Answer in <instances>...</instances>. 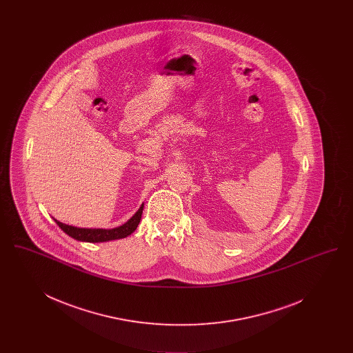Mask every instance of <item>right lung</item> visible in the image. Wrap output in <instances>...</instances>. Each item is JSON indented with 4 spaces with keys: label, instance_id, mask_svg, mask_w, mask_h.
<instances>
[{
    "label": "right lung",
    "instance_id": "obj_1",
    "mask_svg": "<svg viewBox=\"0 0 353 353\" xmlns=\"http://www.w3.org/2000/svg\"><path fill=\"white\" fill-rule=\"evenodd\" d=\"M143 208H144V205H141L140 209L124 225L115 228V229H81V228H74V226H70L66 223H62L57 219H55V222L66 234L72 236L74 239L83 241V242H105V241H112V239H119V238H125V236L132 234L141 219Z\"/></svg>",
    "mask_w": 353,
    "mask_h": 353
}]
</instances>
